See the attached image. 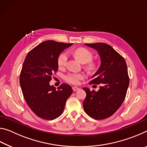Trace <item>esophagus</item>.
<instances>
[{"label":"esophagus","mask_w":147,"mask_h":147,"mask_svg":"<svg viewBox=\"0 0 147 147\" xmlns=\"http://www.w3.org/2000/svg\"><path fill=\"white\" fill-rule=\"evenodd\" d=\"M78 89H80L79 88H78V87H76V86H74L73 87V90L74 91H78Z\"/></svg>","instance_id":"obj_1"}]
</instances>
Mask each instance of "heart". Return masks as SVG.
<instances>
[{"instance_id":"obj_1","label":"heart","mask_w":147,"mask_h":147,"mask_svg":"<svg viewBox=\"0 0 147 147\" xmlns=\"http://www.w3.org/2000/svg\"><path fill=\"white\" fill-rule=\"evenodd\" d=\"M73 54L78 60L82 63H86L91 60L92 54L90 51L84 48H78L73 51ZM68 59V55L66 53H61L58 59V65L59 67H63L66 65ZM93 65H89V67ZM85 74L79 73H69L64 76V79L67 82L72 84H78L82 80L85 78Z\"/></svg>"}]
</instances>
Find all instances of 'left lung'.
<instances>
[{
    "label": "left lung",
    "mask_w": 147,
    "mask_h": 147,
    "mask_svg": "<svg viewBox=\"0 0 147 147\" xmlns=\"http://www.w3.org/2000/svg\"><path fill=\"white\" fill-rule=\"evenodd\" d=\"M98 52L100 65L91 77L90 84H100L98 91L84 88L86 97L83 102L85 112L101 120L109 117L120 108L129 86L127 65L123 56L113 47L103 43H86Z\"/></svg>",
    "instance_id": "left-lung-1"
}]
</instances>
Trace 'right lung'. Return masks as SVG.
Wrapping results in <instances>:
<instances>
[{"label":"right lung","mask_w":147,"mask_h":147,"mask_svg":"<svg viewBox=\"0 0 147 147\" xmlns=\"http://www.w3.org/2000/svg\"><path fill=\"white\" fill-rule=\"evenodd\" d=\"M73 43L45 41L29 52L20 74L24 98L39 117L53 120L63 113L66 101L73 93L71 87L63 84L56 89L50 85L52 75L58 69V59Z\"/></svg>","instance_id":"obj_1"}]
</instances>
